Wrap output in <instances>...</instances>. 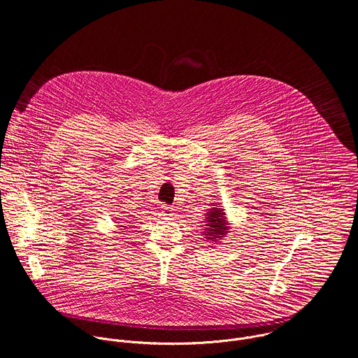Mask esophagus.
<instances>
[{
	"mask_svg": "<svg viewBox=\"0 0 358 358\" xmlns=\"http://www.w3.org/2000/svg\"><path fill=\"white\" fill-rule=\"evenodd\" d=\"M161 208H162V213H164V215H168V216L173 215V206H169V205H162Z\"/></svg>",
	"mask_w": 358,
	"mask_h": 358,
	"instance_id": "34e87169",
	"label": "esophagus"
}]
</instances>
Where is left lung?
<instances>
[{
  "label": "left lung",
  "mask_w": 358,
  "mask_h": 358,
  "mask_svg": "<svg viewBox=\"0 0 358 358\" xmlns=\"http://www.w3.org/2000/svg\"><path fill=\"white\" fill-rule=\"evenodd\" d=\"M205 236L208 237V240H217L222 236H224L229 230L226 219H224V213L222 212L220 208H212L208 212L206 216V229H205Z\"/></svg>",
  "instance_id": "8db88e82"
}]
</instances>
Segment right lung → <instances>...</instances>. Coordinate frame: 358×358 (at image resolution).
Masks as SVG:
<instances>
[{"label": "right lung", "mask_w": 358, "mask_h": 358, "mask_svg": "<svg viewBox=\"0 0 358 358\" xmlns=\"http://www.w3.org/2000/svg\"><path fill=\"white\" fill-rule=\"evenodd\" d=\"M122 227H125V226H122Z\"/></svg>", "instance_id": "add662e5"}]
</instances>
